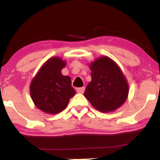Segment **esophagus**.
Segmentation results:
<instances>
[{
	"mask_svg": "<svg viewBox=\"0 0 160 160\" xmlns=\"http://www.w3.org/2000/svg\"><path fill=\"white\" fill-rule=\"evenodd\" d=\"M84 91H85V87H80V88H78L77 89V92H78V93H83Z\"/></svg>",
	"mask_w": 160,
	"mask_h": 160,
	"instance_id": "1",
	"label": "esophagus"
}]
</instances>
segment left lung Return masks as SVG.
Listing matches in <instances>:
<instances>
[{"label":"left lung","mask_w":160,"mask_h":160,"mask_svg":"<svg viewBox=\"0 0 160 160\" xmlns=\"http://www.w3.org/2000/svg\"><path fill=\"white\" fill-rule=\"evenodd\" d=\"M91 82L84 96L96 110L108 113L122 106L128 98V84L122 70L108 56H102L89 64Z\"/></svg>","instance_id":"obj_1"}]
</instances>
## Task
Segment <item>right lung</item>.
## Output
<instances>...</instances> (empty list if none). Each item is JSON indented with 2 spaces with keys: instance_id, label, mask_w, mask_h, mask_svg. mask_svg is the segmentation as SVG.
<instances>
[{
  "instance_id": "right-lung-1",
  "label": "right lung",
  "mask_w": 160,
  "mask_h": 160,
  "mask_svg": "<svg viewBox=\"0 0 160 160\" xmlns=\"http://www.w3.org/2000/svg\"><path fill=\"white\" fill-rule=\"evenodd\" d=\"M66 62L60 57H52L41 66L30 85V94L38 109L49 114H56L67 108L75 95L69 76L62 70Z\"/></svg>"
}]
</instances>
